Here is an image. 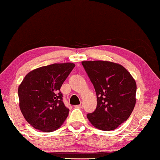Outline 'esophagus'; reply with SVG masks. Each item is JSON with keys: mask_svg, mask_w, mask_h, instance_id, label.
Segmentation results:
<instances>
[{"mask_svg": "<svg viewBox=\"0 0 160 160\" xmlns=\"http://www.w3.org/2000/svg\"><path fill=\"white\" fill-rule=\"evenodd\" d=\"M82 103H80V104H79V105H76V106H75V107H76V108H79V109H81V108L82 107Z\"/></svg>", "mask_w": 160, "mask_h": 160, "instance_id": "obj_1", "label": "esophagus"}]
</instances>
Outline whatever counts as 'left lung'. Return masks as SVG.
<instances>
[{
    "instance_id": "obj_1",
    "label": "left lung",
    "mask_w": 160,
    "mask_h": 160,
    "mask_svg": "<svg viewBox=\"0 0 160 160\" xmlns=\"http://www.w3.org/2000/svg\"><path fill=\"white\" fill-rule=\"evenodd\" d=\"M82 64L97 96L96 109L87 114L88 119L99 130L116 129L129 118L136 105V81L117 63L84 61Z\"/></svg>"
}]
</instances>
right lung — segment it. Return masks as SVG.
<instances>
[{
  "instance_id": "1",
  "label": "right lung",
  "mask_w": 160,
  "mask_h": 160,
  "mask_svg": "<svg viewBox=\"0 0 160 160\" xmlns=\"http://www.w3.org/2000/svg\"><path fill=\"white\" fill-rule=\"evenodd\" d=\"M75 66L69 62L39 67L30 72L19 85L20 110L35 129L54 131L67 119L69 110L63 103L59 91Z\"/></svg>"
}]
</instances>
